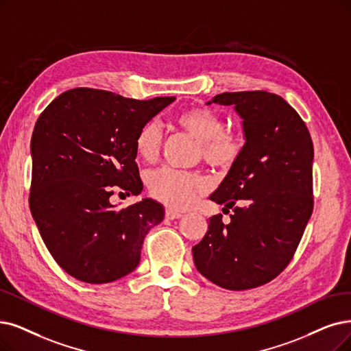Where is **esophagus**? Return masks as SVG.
<instances>
[{
	"label": "esophagus",
	"instance_id": "1",
	"mask_svg": "<svg viewBox=\"0 0 351 351\" xmlns=\"http://www.w3.org/2000/svg\"><path fill=\"white\" fill-rule=\"evenodd\" d=\"M181 216H183V213H181L180 210H176V208H171V207H167V210H165V217H167V219L173 220V219H178V217H181Z\"/></svg>",
	"mask_w": 351,
	"mask_h": 351
}]
</instances>
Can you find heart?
Segmentation results:
<instances>
[{"instance_id":"b5f03b06","label":"heart","mask_w":351,"mask_h":351,"mask_svg":"<svg viewBox=\"0 0 351 351\" xmlns=\"http://www.w3.org/2000/svg\"><path fill=\"white\" fill-rule=\"evenodd\" d=\"M176 122L200 144L202 156L210 165L229 168L241 157L242 144L239 138L224 132V122L213 110L206 108L186 109L177 115ZM161 144V128L156 121L145 123L135 136L138 156L148 162L158 158ZM147 184L149 193L157 200L173 208H183L194 200L195 194L206 183L199 174L165 167L151 173Z\"/></svg>"}]
</instances>
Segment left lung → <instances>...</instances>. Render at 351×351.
I'll return each instance as SVG.
<instances>
[{"mask_svg": "<svg viewBox=\"0 0 351 351\" xmlns=\"http://www.w3.org/2000/svg\"><path fill=\"white\" fill-rule=\"evenodd\" d=\"M210 104L234 108L245 145L208 197L233 210L230 221L210 217L193 246L194 265L221 288H256L287 268L311 217V135L297 110L269 92H224Z\"/></svg>", "mask_w": 351, "mask_h": 351, "instance_id": "8db88e82", "label": "left lung"}]
</instances>
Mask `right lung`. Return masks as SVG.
Masks as SVG:
<instances>
[{"label": "right lung", "instance_id": "right-lung-1", "mask_svg": "<svg viewBox=\"0 0 351 351\" xmlns=\"http://www.w3.org/2000/svg\"><path fill=\"white\" fill-rule=\"evenodd\" d=\"M174 101L76 88L38 117L30 144V210L54 261L79 281L108 284L131 274L147 233L162 221L156 200L117 210L109 197L114 187L141 194L135 136Z\"/></svg>", "mask_w": 351, "mask_h": 351}]
</instances>
